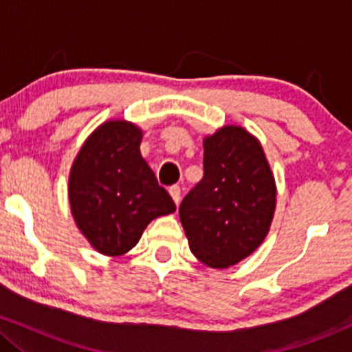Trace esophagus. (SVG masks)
<instances>
[{
  "label": "esophagus",
  "mask_w": 352,
  "mask_h": 352,
  "mask_svg": "<svg viewBox=\"0 0 352 352\" xmlns=\"http://www.w3.org/2000/svg\"><path fill=\"white\" fill-rule=\"evenodd\" d=\"M168 193H170L172 200L175 201V205L180 204V187L179 185H172L170 188H168Z\"/></svg>",
  "instance_id": "esophagus-1"
}]
</instances>
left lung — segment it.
I'll use <instances>...</instances> for the list:
<instances>
[{"instance_id": "1", "label": "left lung", "mask_w": 352, "mask_h": 352, "mask_svg": "<svg viewBox=\"0 0 352 352\" xmlns=\"http://www.w3.org/2000/svg\"><path fill=\"white\" fill-rule=\"evenodd\" d=\"M204 179L179 213L190 252L225 270L265 241L276 208V182L260 140L241 125L204 137Z\"/></svg>"}]
</instances>
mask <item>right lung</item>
I'll list each match as a JSON object with an SVG mask.
<instances>
[{
  "instance_id": "add662e5",
  "label": "right lung",
  "mask_w": 352,
  "mask_h": 352,
  "mask_svg": "<svg viewBox=\"0 0 352 352\" xmlns=\"http://www.w3.org/2000/svg\"><path fill=\"white\" fill-rule=\"evenodd\" d=\"M142 137L134 122L106 120L72 162L67 184L72 218L92 248L106 256L131 252L153 218L175 212L140 153Z\"/></svg>"
}]
</instances>
